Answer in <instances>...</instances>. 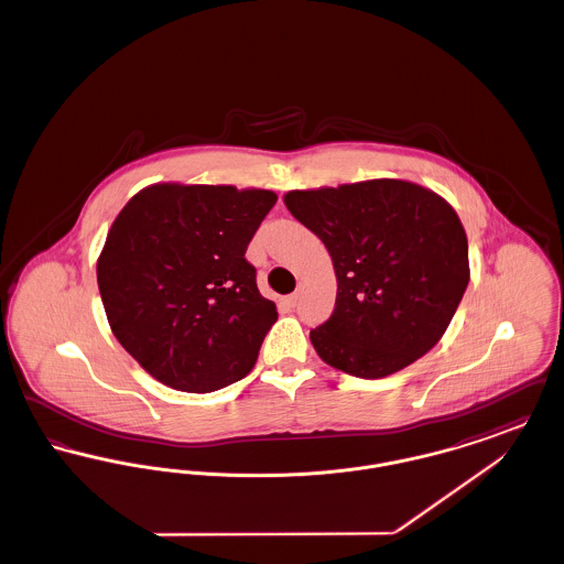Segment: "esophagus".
<instances>
[{
  "label": "esophagus",
  "instance_id": "1",
  "mask_svg": "<svg viewBox=\"0 0 564 564\" xmlns=\"http://www.w3.org/2000/svg\"><path fill=\"white\" fill-rule=\"evenodd\" d=\"M283 304L288 306V308H294L295 304H297V294H290L283 297Z\"/></svg>",
  "mask_w": 564,
  "mask_h": 564
}]
</instances>
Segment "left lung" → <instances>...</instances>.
I'll use <instances>...</instances> for the list:
<instances>
[{
	"mask_svg": "<svg viewBox=\"0 0 564 564\" xmlns=\"http://www.w3.org/2000/svg\"><path fill=\"white\" fill-rule=\"evenodd\" d=\"M283 203L322 239L336 272L334 313L311 329L327 366L382 378L437 345L469 283L467 237L440 194L370 180L292 189Z\"/></svg>",
	"mask_w": 564,
	"mask_h": 564,
	"instance_id": "8db88e82",
	"label": "left lung"
}]
</instances>
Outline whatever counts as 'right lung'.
Returning <instances> with one entry per match:
<instances>
[{
    "instance_id": "add662e5",
    "label": "right lung",
    "mask_w": 564,
    "mask_h": 564,
    "mask_svg": "<svg viewBox=\"0 0 564 564\" xmlns=\"http://www.w3.org/2000/svg\"><path fill=\"white\" fill-rule=\"evenodd\" d=\"M270 189L154 184L113 219L97 260L109 327L162 384L209 393L249 375L276 322L247 245Z\"/></svg>"
}]
</instances>
